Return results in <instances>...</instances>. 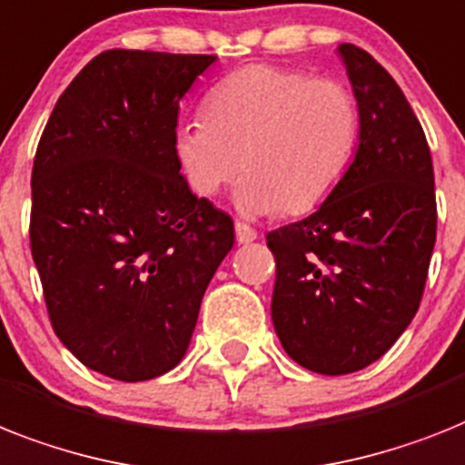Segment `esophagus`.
I'll return each instance as SVG.
<instances>
[{
  "label": "esophagus",
  "instance_id": "obj_1",
  "mask_svg": "<svg viewBox=\"0 0 465 465\" xmlns=\"http://www.w3.org/2000/svg\"><path fill=\"white\" fill-rule=\"evenodd\" d=\"M235 237H237V242H240V244H249V242L256 240V230L249 228L247 223H240V221H237V223H235Z\"/></svg>",
  "mask_w": 465,
  "mask_h": 465
}]
</instances>
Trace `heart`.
Instances as JSON below:
<instances>
[{"instance_id": "obj_1", "label": "heart", "mask_w": 465, "mask_h": 465, "mask_svg": "<svg viewBox=\"0 0 465 465\" xmlns=\"http://www.w3.org/2000/svg\"><path fill=\"white\" fill-rule=\"evenodd\" d=\"M359 130V104L340 80L256 64L211 90L206 118L180 123L175 156L199 197L221 194L242 171V211L302 216L340 185Z\"/></svg>"}]
</instances>
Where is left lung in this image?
Returning <instances> with one entry per match:
<instances>
[{
  "instance_id": "8db88e82",
  "label": "left lung",
  "mask_w": 465,
  "mask_h": 465,
  "mask_svg": "<svg viewBox=\"0 0 465 465\" xmlns=\"http://www.w3.org/2000/svg\"><path fill=\"white\" fill-rule=\"evenodd\" d=\"M359 149L309 218L268 232L275 332L299 366L344 375L378 361L416 316L437 237L435 173L416 114L368 52L340 45Z\"/></svg>"
}]
</instances>
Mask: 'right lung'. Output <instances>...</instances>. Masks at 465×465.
Masks as SVG:
<instances>
[{
  "instance_id": "right-lung-1",
  "label": "right lung",
  "mask_w": 465,
  "mask_h": 465,
  "mask_svg": "<svg viewBox=\"0 0 465 465\" xmlns=\"http://www.w3.org/2000/svg\"><path fill=\"white\" fill-rule=\"evenodd\" d=\"M211 54L109 49L64 90L33 163L30 249L49 321L80 363L123 382L168 373L232 244L175 156L180 99Z\"/></svg>"
}]
</instances>
